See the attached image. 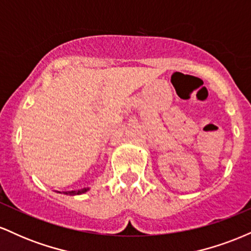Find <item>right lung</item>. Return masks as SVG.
Returning <instances> with one entry per match:
<instances>
[{
  "label": "right lung",
  "instance_id": "right-lung-1",
  "mask_svg": "<svg viewBox=\"0 0 251 251\" xmlns=\"http://www.w3.org/2000/svg\"><path fill=\"white\" fill-rule=\"evenodd\" d=\"M88 190H89V188H83V189H81V190H77V191H67V192H63V194L71 195V196L81 195V194H85V192H87Z\"/></svg>",
  "mask_w": 251,
  "mask_h": 251
}]
</instances>
